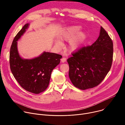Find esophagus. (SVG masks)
Instances as JSON below:
<instances>
[{"label": "esophagus", "mask_w": 125, "mask_h": 125, "mask_svg": "<svg viewBox=\"0 0 125 125\" xmlns=\"http://www.w3.org/2000/svg\"><path fill=\"white\" fill-rule=\"evenodd\" d=\"M66 60H67V59H66V58H65V57H63V58L61 59V62H63V63L65 62L66 61Z\"/></svg>", "instance_id": "obj_1"}]
</instances>
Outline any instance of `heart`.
<instances>
[{"label":"heart","instance_id":"1","mask_svg":"<svg viewBox=\"0 0 125 125\" xmlns=\"http://www.w3.org/2000/svg\"><path fill=\"white\" fill-rule=\"evenodd\" d=\"M80 27L78 26L71 27L68 28L67 30L61 35L60 38L62 40L68 41L71 39L69 42V48L70 50L74 51L78 49L84 37V34L80 33L73 39L72 38L80 31ZM55 44L58 47H60L62 45L61 42L59 41L56 42Z\"/></svg>","mask_w":125,"mask_h":125}]
</instances>
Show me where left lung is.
<instances>
[{"instance_id":"1","label":"left lung","mask_w":125,"mask_h":125,"mask_svg":"<svg viewBox=\"0 0 125 125\" xmlns=\"http://www.w3.org/2000/svg\"><path fill=\"white\" fill-rule=\"evenodd\" d=\"M113 54V42L101 27L99 36L92 45L79 49L67 59L71 82L82 90L97 86L111 69Z\"/></svg>"}]
</instances>
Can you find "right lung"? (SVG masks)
<instances>
[{
    "mask_svg": "<svg viewBox=\"0 0 125 125\" xmlns=\"http://www.w3.org/2000/svg\"><path fill=\"white\" fill-rule=\"evenodd\" d=\"M29 25L25 24L14 38L10 48L9 63L14 78L21 87L29 92L39 94L47 88L52 71L60 63L62 56L56 53L44 52L33 59L22 58L18 52L17 42Z\"/></svg>",
    "mask_w": 125,
    "mask_h": 125,
    "instance_id": "1",
    "label": "right lung"
}]
</instances>
